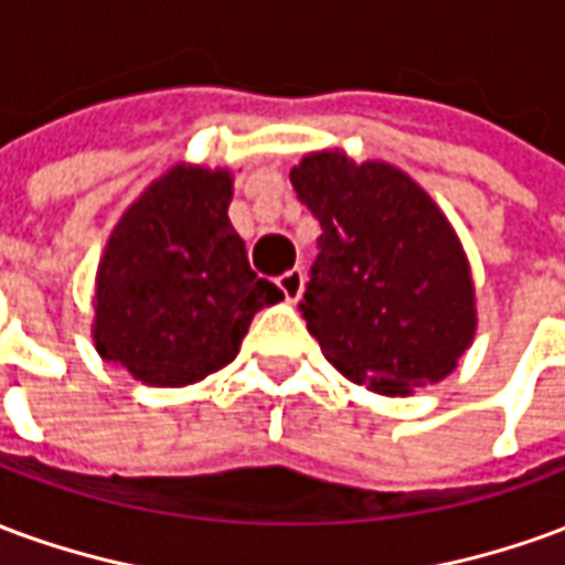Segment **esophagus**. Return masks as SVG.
Instances as JSON below:
<instances>
[{"label": "esophagus", "instance_id": "34e87169", "mask_svg": "<svg viewBox=\"0 0 565 565\" xmlns=\"http://www.w3.org/2000/svg\"><path fill=\"white\" fill-rule=\"evenodd\" d=\"M302 287H306V275H302L299 266H296V269H287L281 278H278V290H281L287 302H296V299L302 296Z\"/></svg>", "mask_w": 565, "mask_h": 565}]
</instances>
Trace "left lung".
I'll return each mask as SVG.
<instances>
[{
    "label": "left lung",
    "mask_w": 565,
    "mask_h": 565,
    "mask_svg": "<svg viewBox=\"0 0 565 565\" xmlns=\"http://www.w3.org/2000/svg\"><path fill=\"white\" fill-rule=\"evenodd\" d=\"M290 181L323 230L299 302L323 356L384 396L448 379L478 318L469 259L436 202L403 169L342 150L308 153Z\"/></svg>",
    "instance_id": "8db88e82"
}]
</instances>
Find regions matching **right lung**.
Wrapping results in <instances>:
<instances>
[{
    "label": "right lung",
    "instance_id": "obj_1",
    "mask_svg": "<svg viewBox=\"0 0 565 565\" xmlns=\"http://www.w3.org/2000/svg\"><path fill=\"white\" fill-rule=\"evenodd\" d=\"M230 169L174 166L141 193L96 271L93 342L150 387H184L233 363L281 290L247 263L230 223Z\"/></svg>",
    "mask_w": 565,
    "mask_h": 565
}]
</instances>
